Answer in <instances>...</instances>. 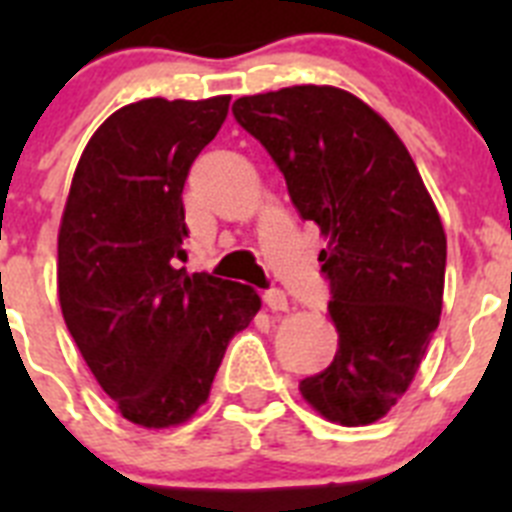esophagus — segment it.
I'll use <instances>...</instances> for the list:
<instances>
[{
  "label": "esophagus",
  "instance_id": "1",
  "mask_svg": "<svg viewBox=\"0 0 512 512\" xmlns=\"http://www.w3.org/2000/svg\"><path fill=\"white\" fill-rule=\"evenodd\" d=\"M264 305L269 310H287V295H284L282 289H266L264 292Z\"/></svg>",
  "mask_w": 512,
  "mask_h": 512
}]
</instances>
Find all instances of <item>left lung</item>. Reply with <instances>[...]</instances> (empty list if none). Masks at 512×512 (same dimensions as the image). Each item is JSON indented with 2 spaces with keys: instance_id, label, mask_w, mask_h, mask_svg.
Listing matches in <instances>:
<instances>
[{
  "instance_id": "8db88e82",
  "label": "left lung",
  "mask_w": 512,
  "mask_h": 512,
  "mask_svg": "<svg viewBox=\"0 0 512 512\" xmlns=\"http://www.w3.org/2000/svg\"><path fill=\"white\" fill-rule=\"evenodd\" d=\"M233 117L328 238L318 261L338 351L302 379V397L333 423H374L405 395L441 318L446 233L431 194L395 130L343 89L241 97Z\"/></svg>"
}]
</instances>
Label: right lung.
I'll return each mask as SVG.
<instances>
[{
  "label": "right lung",
  "mask_w": 512,
  "mask_h": 512,
  "mask_svg": "<svg viewBox=\"0 0 512 512\" xmlns=\"http://www.w3.org/2000/svg\"><path fill=\"white\" fill-rule=\"evenodd\" d=\"M230 97L143 99L99 125L71 182L58 233V300L81 356L122 418L169 428L197 413L256 289L187 259L184 182Z\"/></svg>",
  "instance_id": "1"
}]
</instances>
